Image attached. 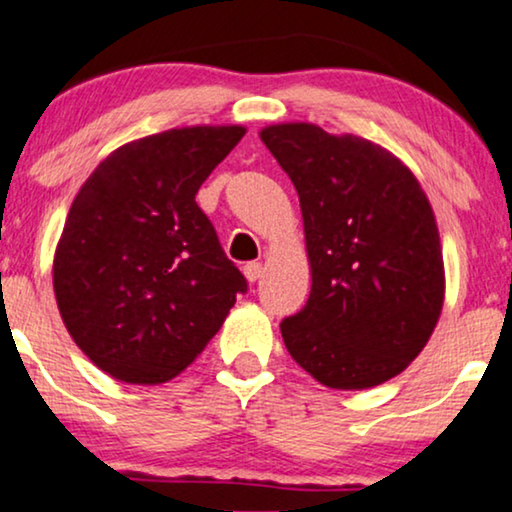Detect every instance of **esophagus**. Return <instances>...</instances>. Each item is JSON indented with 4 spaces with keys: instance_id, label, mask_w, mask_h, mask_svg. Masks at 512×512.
Wrapping results in <instances>:
<instances>
[{
    "instance_id": "34e87169",
    "label": "esophagus",
    "mask_w": 512,
    "mask_h": 512,
    "mask_svg": "<svg viewBox=\"0 0 512 512\" xmlns=\"http://www.w3.org/2000/svg\"><path fill=\"white\" fill-rule=\"evenodd\" d=\"M243 274H245V278H248L250 283H255L257 278L262 276V264H260V262H248V264H245V267H243Z\"/></svg>"
}]
</instances>
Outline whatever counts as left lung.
<instances>
[{
	"label": "left lung",
	"mask_w": 512,
	"mask_h": 512,
	"mask_svg": "<svg viewBox=\"0 0 512 512\" xmlns=\"http://www.w3.org/2000/svg\"><path fill=\"white\" fill-rule=\"evenodd\" d=\"M299 194L309 302L281 323L285 349L327 388L363 391L419 356L445 302L438 224L388 149L316 124L260 131Z\"/></svg>",
	"instance_id": "obj_1"
}]
</instances>
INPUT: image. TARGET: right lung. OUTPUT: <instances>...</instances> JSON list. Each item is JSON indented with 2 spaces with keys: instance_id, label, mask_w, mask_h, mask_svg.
I'll use <instances>...</instances> for the list:
<instances>
[{
  "instance_id": "1",
  "label": "right lung",
  "mask_w": 512,
  "mask_h": 512,
  "mask_svg": "<svg viewBox=\"0 0 512 512\" xmlns=\"http://www.w3.org/2000/svg\"><path fill=\"white\" fill-rule=\"evenodd\" d=\"M243 126H185L121 145L74 196L53 290L74 344L109 377L163 384L194 363L248 283L196 192Z\"/></svg>"
}]
</instances>
